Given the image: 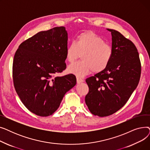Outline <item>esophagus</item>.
Masks as SVG:
<instances>
[{
  "label": "esophagus",
  "mask_w": 150,
  "mask_h": 150,
  "mask_svg": "<svg viewBox=\"0 0 150 150\" xmlns=\"http://www.w3.org/2000/svg\"><path fill=\"white\" fill-rule=\"evenodd\" d=\"M76 81H77V83H81L83 82L84 80L83 79H81V78H79V77H77L76 78Z\"/></svg>",
  "instance_id": "34e87169"
}]
</instances>
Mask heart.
<instances>
[{
	"instance_id": "b5f03b06",
	"label": "heart",
	"mask_w": 150,
	"mask_h": 150,
	"mask_svg": "<svg viewBox=\"0 0 150 150\" xmlns=\"http://www.w3.org/2000/svg\"><path fill=\"white\" fill-rule=\"evenodd\" d=\"M81 61L68 66L67 70L77 76H83L91 71L100 73L106 69L113 56L112 47L104 39L91 31L81 33L76 42H71L66 50V58L73 62L80 57Z\"/></svg>"
}]
</instances>
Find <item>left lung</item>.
<instances>
[{"label":"left lung","instance_id":"obj_1","mask_svg":"<svg viewBox=\"0 0 150 150\" xmlns=\"http://www.w3.org/2000/svg\"><path fill=\"white\" fill-rule=\"evenodd\" d=\"M112 35L113 56L105 70L86 80L89 92L85 102L90 112L99 117L112 115L125 104L139 84L141 63L135 45L120 32Z\"/></svg>","mask_w":150,"mask_h":150}]
</instances>
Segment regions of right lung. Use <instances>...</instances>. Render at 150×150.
Returning <instances> with one entry per match:
<instances>
[{"instance_id": "add662e5", "label": "right lung", "mask_w": 150, "mask_h": 150, "mask_svg": "<svg viewBox=\"0 0 150 150\" xmlns=\"http://www.w3.org/2000/svg\"><path fill=\"white\" fill-rule=\"evenodd\" d=\"M67 33L64 27L40 31L22 42L14 54L13 80L22 103L33 114L47 117L59 108L76 83L73 74L56 76L66 68Z\"/></svg>"}]
</instances>
